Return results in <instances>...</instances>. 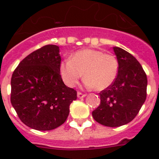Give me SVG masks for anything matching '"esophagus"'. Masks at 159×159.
Segmentation results:
<instances>
[{
  "label": "esophagus",
  "instance_id": "obj_1",
  "mask_svg": "<svg viewBox=\"0 0 159 159\" xmlns=\"http://www.w3.org/2000/svg\"><path fill=\"white\" fill-rule=\"evenodd\" d=\"M85 96H86L85 94H82L81 92H78V93H77V97L80 98V99H81V98H84Z\"/></svg>",
  "mask_w": 159,
  "mask_h": 159
}]
</instances>
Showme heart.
I'll use <instances>...</instances> for the list:
<instances>
[{
	"label": "heart",
	"instance_id": "1",
	"mask_svg": "<svg viewBox=\"0 0 159 159\" xmlns=\"http://www.w3.org/2000/svg\"><path fill=\"white\" fill-rule=\"evenodd\" d=\"M118 72L119 62L116 57L95 49L76 52L71 59L63 60L60 64V75L70 88L75 86L84 73L87 88L102 91L113 84Z\"/></svg>",
	"mask_w": 159,
	"mask_h": 159
}]
</instances>
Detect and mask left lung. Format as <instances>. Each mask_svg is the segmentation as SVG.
<instances>
[{"label":"left lung","instance_id":"8db88e82","mask_svg":"<svg viewBox=\"0 0 159 159\" xmlns=\"http://www.w3.org/2000/svg\"><path fill=\"white\" fill-rule=\"evenodd\" d=\"M113 50L119 62L117 78L99 93L100 104L92 116L103 126L116 127L130 123L138 115L147 97V78L131 54L119 47Z\"/></svg>","mask_w":159,"mask_h":159}]
</instances>
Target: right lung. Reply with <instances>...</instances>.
<instances>
[{"label": "right lung", "instance_id": "right-lung-1", "mask_svg": "<svg viewBox=\"0 0 159 159\" xmlns=\"http://www.w3.org/2000/svg\"><path fill=\"white\" fill-rule=\"evenodd\" d=\"M60 48L48 44L20 63L11 79V103L20 119L37 130L60 127L69 115L76 91L63 82Z\"/></svg>", "mask_w": 159, "mask_h": 159}]
</instances>
